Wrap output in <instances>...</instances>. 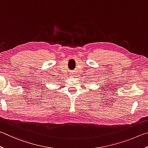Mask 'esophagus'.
<instances>
[{
    "label": "esophagus",
    "instance_id": "1",
    "mask_svg": "<svg viewBox=\"0 0 148 148\" xmlns=\"http://www.w3.org/2000/svg\"><path fill=\"white\" fill-rule=\"evenodd\" d=\"M71 75L73 77V76H74V75H73V74H71Z\"/></svg>",
    "mask_w": 148,
    "mask_h": 148
}]
</instances>
